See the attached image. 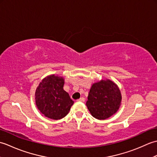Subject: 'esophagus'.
I'll list each match as a JSON object with an SVG mask.
<instances>
[{
	"label": "esophagus",
	"mask_w": 157,
	"mask_h": 157,
	"mask_svg": "<svg viewBox=\"0 0 157 157\" xmlns=\"http://www.w3.org/2000/svg\"><path fill=\"white\" fill-rule=\"evenodd\" d=\"M78 101H79V102H84L85 101V98H84V97H82V98H79V99L78 100Z\"/></svg>",
	"instance_id": "obj_1"
}]
</instances>
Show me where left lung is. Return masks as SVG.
<instances>
[{"label": "left lung", "instance_id": "1", "mask_svg": "<svg viewBox=\"0 0 157 157\" xmlns=\"http://www.w3.org/2000/svg\"><path fill=\"white\" fill-rule=\"evenodd\" d=\"M121 101V92L117 86L106 79L92 86L86 106L94 117L101 120L115 114L118 111Z\"/></svg>", "mask_w": 157, "mask_h": 157}]
</instances>
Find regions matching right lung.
I'll return each mask as SVG.
<instances>
[{
    "label": "right lung",
    "mask_w": 157,
    "mask_h": 157,
    "mask_svg": "<svg viewBox=\"0 0 157 157\" xmlns=\"http://www.w3.org/2000/svg\"><path fill=\"white\" fill-rule=\"evenodd\" d=\"M64 79L52 75L46 77L36 89V104L46 117L61 119L68 114L73 102L63 90Z\"/></svg>",
    "instance_id": "1"
}]
</instances>
